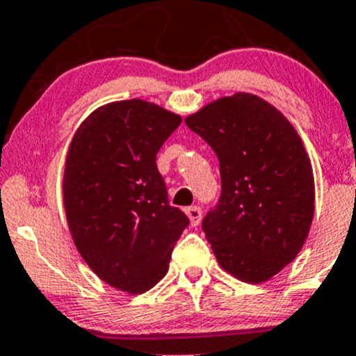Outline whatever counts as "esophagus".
I'll list each match as a JSON object with an SVG mask.
<instances>
[{"mask_svg":"<svg viewBox=\"0 0 356 356\" xmlns=\"http://www.w3.org/2000/svg\"><path fill=\"white\" fill-rule=\"evenodd\" d=\"M186 214H187V218H189L191 225H193V226H197L199 222H201L202 211H201V208H199V206H191V208H187Z\"/></svg>","mask_w":356,"mask_h":356,"instance_id":"obj_1","label":"esophagus"}]
</instances>
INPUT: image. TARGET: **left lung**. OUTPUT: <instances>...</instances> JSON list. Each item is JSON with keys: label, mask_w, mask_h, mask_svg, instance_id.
Segmentation results:
<instances>
[{"label": "left lung", "mask_w": 356, "mask_h": 356, "mask_svg": "<svg viewBox=\"0 0 356 356\" xmlns=\"http://www.w3.org/2000/svg\"><path fill=\"white\" fill-rule=\"evenodd\" d=\"M220 160L221 196L202 229L222 270L267 282L298 257L314 216V175L296 128L270 103L236 92L186 118Z\"/></svg>", "instance_id": "obj_1"}]
</instances>
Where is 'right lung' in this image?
Returning <instances> with one entry per match:
<instances>
[{"mask_svg":"<svg viewBox=\"0 0 356 356\" xmlns=\"http://www.w3.org/2000/svg\"><path fill=\"white\" fill-rule=\"evenodd\" d=\"M182 118L143 99L95 109L70 142L64 208L74 245L101 280L130 294L152 289L189 220L169 204L157 154Z\"/></svg>","mask_w":356,"mask_h":356,"instance_id":"1","label":"right lung"}]
</instances>
